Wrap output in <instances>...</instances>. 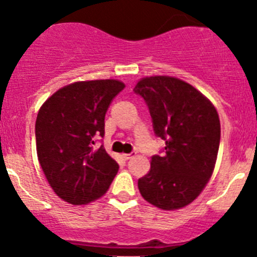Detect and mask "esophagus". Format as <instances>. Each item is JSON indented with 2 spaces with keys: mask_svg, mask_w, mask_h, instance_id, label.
Masks as SVG:
<instances>
[{
  "mask_svg": "<svg viewBox=\"0 0 257 257\" xmlns=\"http://www.w3.org/2000/svg\"><path fill=\"white\" fill-rule=\"evenodd\" d=\"M132 157H134V153H124L123 155L124 160H131Z\"/></svg>",
  "mask_w": 257,
  "mask_h": 257,
  "instance_id": "esophagus-1",
  "label": "esophagus"
}]
</instances>
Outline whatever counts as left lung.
Masks as SVG:
<instances>
[{
    "label": "left lung",
    "mask_w": 257,
    "mask_h": 257,
    "mask_svg": "<svg viewBox=\"0 0 257 257\" xmlns=\"http://www.w3.org/2000/svg\"><path fill=\"white\" fill-rule=\"evenodd\" d=\"M147 104L162 155L152 156L151 170L138 180L141 195L157 208L190 204L214 170L220 123L212 102L196 88L169 76L141 80L134 87Z\"/></svg>",
    "instance_id": "left-lung-1"
}]
</instances>
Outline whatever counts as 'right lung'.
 <instances>
[{
  "instance_id": "obj_1",
  "label": "right lung",
  "mask_w": 257,
  "mask_h": 257,
  "mask_svg": "<svg viewBox=\"0 0 257 257\" xmlns=\"http://www.w3.org/2000/svg\"><path fill=\"white\" fill-rule=\"evenodd\" d=\"M124 88L116 80L74 82L53 93L35 123L39 164L54 193L74 205L104 195L119 165L96 147L105 134V114Z\"/></svg>"
}]
</instances>
